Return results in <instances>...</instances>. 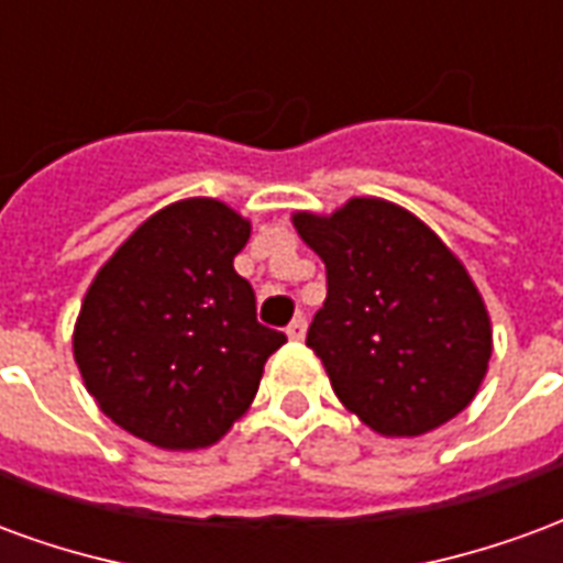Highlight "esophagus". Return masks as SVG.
<instances>
[{"mask_svg": "<svg viewBox=\"0 0 563 563\" xmlns=\"http://www.w3.org/2000/svg\"><path fill=\"white\" fill-rule=\"evenodd\" d=\"M305 334H307L305 317H295L292 322H289V329H286V338H289L292 343H301L305 341Z\"/></svg>", "mask_w": 563, "mask_h": 563, "instance_id": "1", "label": "esophagus"}]
</instances>
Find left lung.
<instances>
[{
    "label": "left lung",
    "instance_id": "obj_1",
    "mask_svg": "<svg viewBox=\"0 0 563 563\" xmlns=\"http://www.w3.org/2000/svg\"><path fill=\"white\" fill-rule=\"evenodd\" d=\"M292 225L329 274L307 346L338 401L379 437H422L455 419L495 350L464 262L428 222L377 196L295 210Z\"/></svg>",
    "mask_w": 563,
    "mask_h": 563
}]
</instances>
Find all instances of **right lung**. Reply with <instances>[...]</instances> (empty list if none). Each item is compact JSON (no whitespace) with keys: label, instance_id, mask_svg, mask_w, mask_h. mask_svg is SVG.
I'll use <instances>...</instances> for the list:
<instances>
[{"label":"right lung","instance_id":"obj_1","mask_svg":"<svg viewBox=\"0 0 563 563\" xmlns=\"http://www.w3.org/2000/svg\"><path fill=\"white\" fill-rule=\"evenodd\" d=\"M253 225L220 198L150 213L87 286L71 353L96 407L150 446L220 443L286 334L256 322L234 271Z\"/></svg>","mask_w":563,"mask_h":563}]
</instances>
